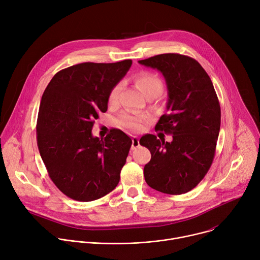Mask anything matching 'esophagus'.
Returning <instances> with one entry per match:
<instances>
[{
    "mask_svg": "<svg viewBox=\"0 0 260 260\" xmlns=\"http://www.w3.org/2000/svg\"><path fill=\"white\" fill-rule=\"evenodd\" d=\"M139 146H140L139 139L137 137H133V139H132V149L135 150V149H137Z\"/></svg>",
    "mask_w": 260,
    "mask_h": 260,
    "instance_id": "esophagus-1",
    "label": "esophagus"
}]
</instances>
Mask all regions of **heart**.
Wrapping results in <instances>:
<instances>
[{"label": "heart", "mask_w": 260, "mask_h": 260, "mask_svg": "<svg viewBox=\"0 0 260 260\" xmlns=\"http://www.w3.org/2000/svg\"><path fill=\"white\" fill-rule=\"evenodd\" d=\"M135 84L137 88L147 98H151L154 95H159L162 89V82L158 76L151 72H140L135 77ZM120 91V84L115 85L111 89L108 102L109 104H115L118 99V94ZM146 119L145 116L138 115L135 113H123L117 119L119 125L133 128L140 129L142 127V123Z\"/></svg>", "instance_id": "b5f03b06"}]
</instances>
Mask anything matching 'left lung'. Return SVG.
I'll return each mask as SVG.
<instances>
[{
  "instance_id": "8db88e82",
  "label": "left lung",
  "mask_w": 260,
  "mask_h": 260,
  "mask_svg": "<svg viewBox=\"0 0 260 260\" xmlns=\"http://www.w3.org/2000/svg\"><path fill=\"white\" fill-rule=\"evenodd\" d=\"M139 63L156 69L168 88V114L155 129L173 135L172 142L145 135L140 144L151 152L144 167L146 183L157 191L182 194L193 189L208 173L215 155L221 111L213 83L193 58L158 54Z\"/></svg>"
}]
</instances>
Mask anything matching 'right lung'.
Masks as SVG:
<instances>
[{"label":"right lung","mask_w":260,"mask_h":260,"mask_svg":"<svg viewBox=\"0 0 260 260\" xmlns=\"http://www.w3.org/2000/svg\"><path fill=\"white\" fill-rule=\"evenodd\" d=\"M132 63L124 59L69 67L55 74L42 95L37 143L50 179L70 199L91 202L117 186L132 139L113 128L100 140L91 129Z\"/></svg>","instance_id":"obj_1"}]
</instances>
